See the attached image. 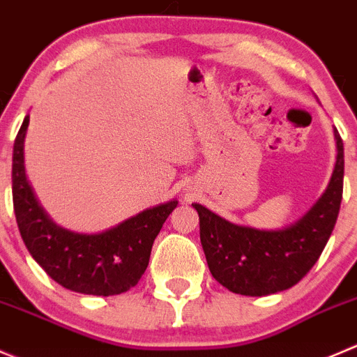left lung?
I'll use <instances>...</instances> for the list:
<instances>
[{"label": "left lung", "mask_w": 357, "mask_h": 357, "mask_svg": "<svg viewBox=\"0 0 357 357\" xmlns=\"http://www.w3.org/2000/svg\"><path fill=\"white\" fill-rule=\"evenodd\" d=\"M337 164L330 185L312 209L284 230L241 227L192 204L199 213L200 242L213 278L245 296L284 291L316 265L333 231L344 192V143L335 129Z\"/></svg>", "instance_id": "8db88e82"}]
</instances>
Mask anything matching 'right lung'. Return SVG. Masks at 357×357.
Here are the masks:
<instances>
[{
	"label": "right lung",
	"mask_w": 357,
	"mask_h": 357,
	"mask_svg": "<svg viewBox=\"0 0 357 357\" xmlns=\"http://www.w3.org/2000/svg\"><path fill=\"white\" fill-rule=\"evenodd\" d=\"M26 116L13 143L12 195L17 227L38 265L61 286L83 295L112 296L139 282L150 261L151 245L178 200L146 209L102 234L86 235L52 223L38 206L24 171Z\"/></svg>",
	"instance_id": "obj_1"
}]
</instances>
